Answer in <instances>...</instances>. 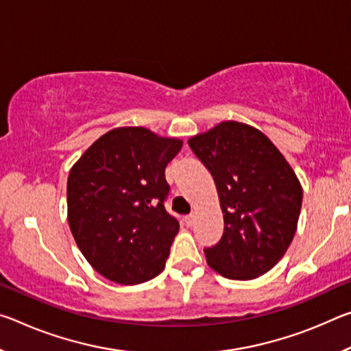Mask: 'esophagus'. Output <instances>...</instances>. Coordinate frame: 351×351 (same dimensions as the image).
<instances>
[{
  "label": "esophagus",
  "instance_id": "obj_1",
  "mask_svg": "<svg viewBox=\"0 0 351 351\" xmlns=\"http://www.w3.org/2000/svg\"><path fill=\"white\" fill-rule=\"evenodd\" d=\"M184 221H186V226H192L193 221H195V215H193V213H190V215L184 217Z\"/></svg>",
  "mask_w": 351,
  "mask_h": 351
}]
</instances>
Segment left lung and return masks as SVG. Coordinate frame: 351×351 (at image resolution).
Here are the masks:
<instances>
[{
    "mask_svg": "<svg viewBox=\"0 0 351 351\" xmlns=\"http://www.w3.org/2000/svg\"><path fill=\"white\" fill-rule=\"evenodd\" d=\"M210 171L224 215V232L204 247L207 263L232 280H251L283 257L294 239L302 187L283 154L246 123L223 122L189 141Z\"/></svg>",
    "mask_w": 351,
    "mask_h": 351,
    "instance_id": "obj_1",
    "label": "left lung"
}]
</instances>
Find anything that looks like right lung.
<instances>
[{"mask_svg":"<svg viewBox=\"0 0 351 351\" xmlns=\"http://www.w3.org/2000/svg\"><path fill=\"white\" fill-rule=\"evenodd\" d=\"M180 139L142 127L99 138L69 171L68 221L77 246L100 276L121 285L164 269L180 221L165 210V167Z\"/></svg>","mask_w":351,"mask_h":351,"instance_id":"right-lung-1","label":"right lung"}]
</instances>
